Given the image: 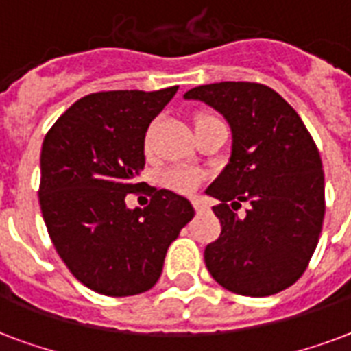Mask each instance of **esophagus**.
<instances>
[{
  "label": "esophagus",
  "mask_w": 351,
  "mask_h": 351,
  "mask_svg": "<svg viewBox=\"0 0 351 351\" xmlns=\"http://www.w3.org/2000/svg\"><path fill=\"white\" fill-rule=\"evenodd\" d=\"M192 206H194L197 213H201V210H205V205H203V203H201L199 199H192Z\"/></svg>",
  "instance_id": "1"
}]
</instances>
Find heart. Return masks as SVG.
Masks as SVG:
<instances>
[{"instance_id":"obj_1","label":"heart","mask_w":351,"mask_h":351,"mask_svg":"<svg viewBox=\"0 0 351 351\" xmlns=\"http://www.w3.org/2000/svg\"><path fill=\"white\" fill-rule=\"evenodd\" d=\"M161 181L165 186L179 194H190L199 186L201 173L190 167H172L162 172Z\"/></svg>"}]
</instances>
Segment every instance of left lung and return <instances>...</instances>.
I'll use <instances>...</instances> for the list:
<instances>
[{"label":"left lung","mask_w":351,"mask_h":351,"mask_svg":"<svg viewBox=\"0 0 351 351\" xmlns=\"http://www.w3.org/2000/svg\"><path fill=\"white\" fill-rule=\"evenodd\" d=\"M219 111L232 132L223 172L206 189L221 234L205 249L208 273L243 297L293 286L308 267L324 219L320 154L298 113L274 89L254 82L206 84L184 93ZM241 200L252 208L234 213Z\"/></svg>","instance_id":"1"}]
</instances>
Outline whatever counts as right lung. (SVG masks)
Segmentation results:
<instances>
[{"label":"right lung","instance_id":"1","mask_svg":"<svg viewBox=\"0 0 351 351\" xmlns=\"http://www.w3.org/2000/svg\"><path fill=\"white\" fill-rule=\"evenodd\" d=\"M100 91L54 122L40 156V206L60 258L84 286L106 297L148 291L170 243L194 218L186 197L148 186L150 205L128 208L145 168L150 122L178 93Z\"/></svg>","mask_w":351,"mask_h":351}]
</instances>
